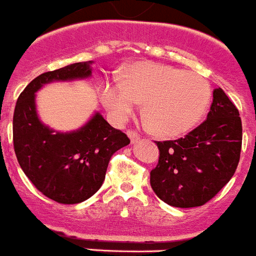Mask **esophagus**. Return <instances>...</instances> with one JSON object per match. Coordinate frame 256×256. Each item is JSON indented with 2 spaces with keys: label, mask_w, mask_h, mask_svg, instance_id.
<instances>
[{
  "label": "esophagus",
  "mask_w": 256,
  "mask_h": 256,
  "mask_svg": "<svg viewBox=\"0 0 256 256\" xmlns=\"http://www.w3.org/2000/svg\"><path fill=\"white\" fill-rule=\"evenodd\" d=\"M126 134H128V137H130V138L132 144L137 142V141H138V140H140V136H138V134H137L136 132H134V130H126Z\"/></svg>",
  "instance_id": "34e87169"
}]
</instances>
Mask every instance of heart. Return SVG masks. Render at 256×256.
Instances as JSON below:
<instances>
[{
    "mask_svg": "<svg viewBox=\"0 0 256 256\" xmlns=\"http://www.w3.org/2000/svg\"><path fill=\"white\" fill-rule=\"evenodd\" d=\"M210 100L211 86L200 74L152 62L132 66L124 80L107 78L101 88L102 104L114 119L124 122L144 101V115L163 136L190 130L204 115Z\"/></svg>",
    "mask_w": 256,
    "mask_h": 256,
    "instance_id": "obj_1",
    "label": "heart"
}]
</instances>
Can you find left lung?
<instances>
[{
    "mask_svg": "<svg viewBox=\"0 0 256 256\" xmlns=\"http://www.w3.org/2000/svg\"><path fill=\"white\" fill-rule=\"evenodd\" d=\"M156 145L159 160L150 172L154 193L170 206H202L228 184L237 170L242 146L240 112L218 88L200 126L185 137Z\"/></svg>",
    "mask_w": 256,
    "mask_h": 256,
    "instance_id": "obj_1",
    "label": "left lung"
}]
</instances>
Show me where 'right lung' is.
Instances as JSON below:
<instances>
[{
    "label": "right lung",
    "mask_w": 256,
    "mask_h": 256,
    "mask_svg": "<svg viewBox=\"0 0 256 256\" xmlns=\"http://www.w3.org/2000/svg\"><path fill=\"white\" fill-rule=\"evenodd\" d=\"M92 62H78L41 74L26 86L15 104L12 141L19 164L44 196L62 204L88 200L102 186L115 152L130 142L100 112L72 132H56L37 115L36 93L44 84L92 75Z\"/></svg>",
    "instance_id": "add662e5"
}]
</instances>
